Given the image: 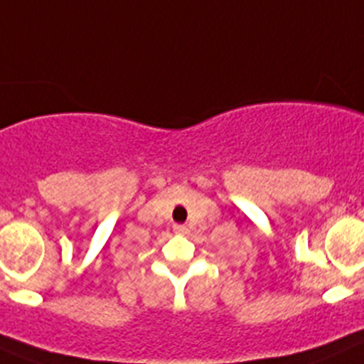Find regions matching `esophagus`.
Wrapping results in <instances>:
<instances>
[{"instance_id":"obj_1","label":"esophagus","mask_w":364,"mask_h":364,"mask_svg":"<svg viewBox=\"0 0 364 364\" xmlns=\"http://www.w3.org/2000/svg\"><path fill=\"white\" fill-rule=\"evenodd\" d=\"M174 232H178V234H186V232H188V227L181 225V223H174Z\"/></svg>"}]
</instances>
